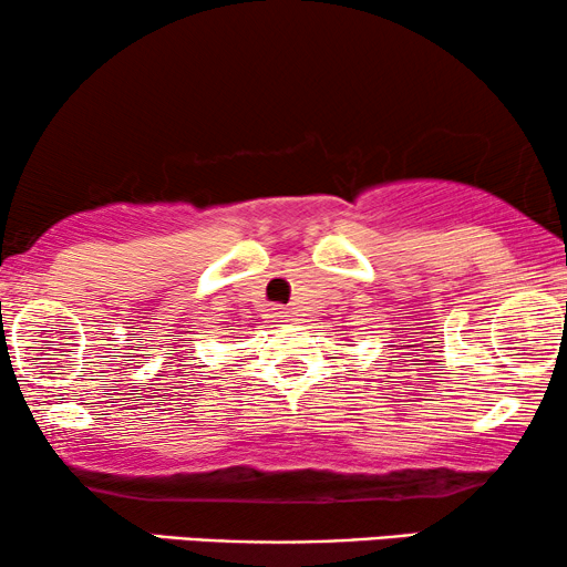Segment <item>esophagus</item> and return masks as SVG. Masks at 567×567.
<instances>
[{
	"label": "esophagus",
	"mask_w": 567,
	"mask_h": 567,
	"mask_svg": "<svg viewBox=\"0 0 567 567\" xmlns=\"http://www.w3.org/2000/svg\"><path fill=\"white\" fill-rule=\"evenodd\" d=\"M270 320L278 322V324H284V322H289V320H291V315L286 312V309L278 307V309H274V315H270Z\"/></svg>",
	"instance_id": "esophagus-1"
}]
</instances>
